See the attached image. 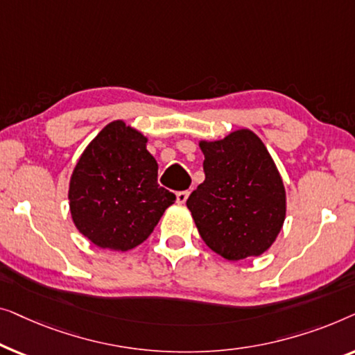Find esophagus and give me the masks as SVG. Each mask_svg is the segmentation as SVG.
<instances>
[{
  "mask_svg": "<svg viewBox=\"0 0 355 355\" xmlns=\"http://www.w3.org/2000/svg\"><path fill=\"white\" fill-rule=\"evenodd\" d=\"M188 196H189V191H178L177 193V202L178 204H184V202H187Z\"/></svg>",
  "mask_w": 355,
  "mask_h": 355,
  "instance_id": "obj_1",
  "label": "esophagus"
}]
</instances>
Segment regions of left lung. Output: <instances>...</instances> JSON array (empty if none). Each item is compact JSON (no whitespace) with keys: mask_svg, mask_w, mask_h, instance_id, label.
Returning a JSON list of instances; mask_svg holds the SVG:
<instances>
[{"mask_svg":"<svg viewBox=\"0 0 355 355\" xmlns=\"http://www.w3.org/2000/svg\"><path fill=\"white\" fill-rule=\"evenodd\" d=\"M206 180L187 206L204 243L227 261L257 257L286 217V191L266 144L248 128L199 141Z\"/></svg>","mask_w":355,"mask_h":355,"instance_id":"1","label":"left lung"}]
</instances>
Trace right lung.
Here are the masks:
<instances>
[{
	"instance_id": "right-lung-1",
	"label": "right lung",
	"mask_w": 355,
	"mask_h": 355,
	"mask_svg": "<svg viewBox=\"0 0 355 355\" xmlns=\"http://www.w3.org/2000/svg\"><path fill=\"white\" fill-rule=\"evenodd\" d=\"M146 143L141 132L114 121L85 148L73 168L72 220L98 248L122 252L137 248L175 202V194L159 187V167Z\"/></svg>"
}]
</instances>
